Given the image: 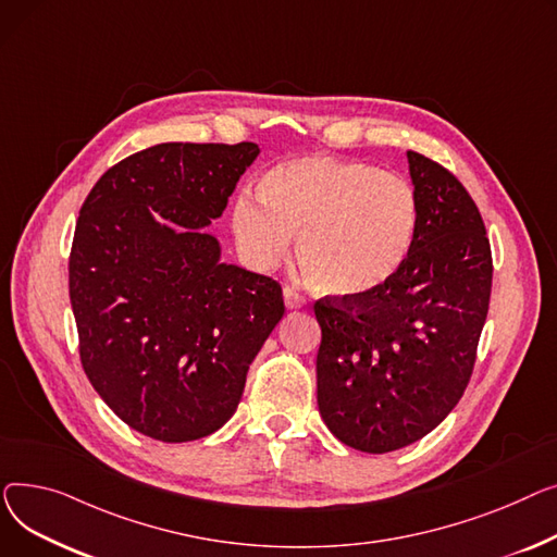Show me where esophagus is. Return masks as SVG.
Instances as JSON below:
<instances>
[{
    "instance_id": "obj_1",
    "label": "esophagus",
    "mask_w": 557,
    "mask_h": 557,
    "mask_svg": "<svg viewBox=\"0 0 557 557\" xmlns=\"http://www.w3.org/2000/svg\"><path fill=\"white\" fill-rule=\"evenodd\" d=\"M283 301H285V308L287 310H301V308H306V297L301 292H297L294 287H283Z\"/></svg>"
}]
</instances>
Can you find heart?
Here are the masks:
<instances>
[{
  "instance_id": "1",
  "label": "heart",
  "mask_w": 557,
  "mask_h": 557,
  "mask_svg": "<svg viewBox=\"0 0 557 557\" xmlns=\"http://www.w3.org/2000/svg\"><path fill=\"white\" fill-rule=\"evenodd\" d=\"M260 198L243 193L232 207L240 253L270 270L297 238L308 281L335 299L382 289L409 256L418 228L413 186L371 163L323 154L285 159L260 180Z\"/></svg>"
}]
</instances>
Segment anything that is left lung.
Instances as JSON below:
<instances>
[{
    "label": "left lung",
    "instance_id": "1",
    "mask_svg": "<svg viewBox=\"0 0 557 557\" xmlns=\"http://www.w3.org/2000/svg\"><path fill=\"white\" fill-rule=\"evenodd\" d=\"M418 228L403 268L362 299H321L317 405L344 445L384 454L447 418L470 382L493 256L481 213L441 163L407 150Z\"/></svg>",
    "mask_w": 557,
    "mask_h": 557
}]
</instances>
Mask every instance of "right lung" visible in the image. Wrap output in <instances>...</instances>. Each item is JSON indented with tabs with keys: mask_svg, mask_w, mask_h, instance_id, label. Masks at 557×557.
I'll use <instances>...</instances> for the list:
<instances>
[{
	"mask_svg": "<svg viewBox=\"0 0 557 557\" xmlns=\"http://www.w3.org/2000/svg\"><path fill=\"white\" fill-rule=\"evenodd\" d=\"M258 152L157 144L112 166L81 209L70 258L81 362L103 403L154 441L218 432L285 312L281 285L222 263L207 232Z\"/></svg>",
	"mask_w": 557,
	"mask_h": 557,
	"instance_id": "right-lung-1",
	"label": "right lung"
}]
</instances>
